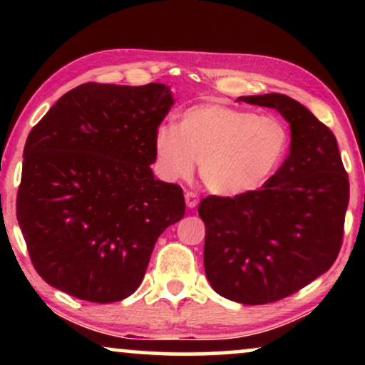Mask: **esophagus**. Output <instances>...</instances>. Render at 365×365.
I'll list each match as a JSON object with an SVG mask.
<instances>
[{"mask_svg":"<svg viewBox=\"0 0 365 365\" xmlns=\"http://www.w3.org/2000/svg\"><path fill=\"white\" fill-rule=\"evenodd\" d=\"M184 199H186V206L189 207V209H194L199 204V197H197V194L196 192H192V191H187L186 194H184Z\"/></svg>","mask_w":365,"mask_h":365,"instance_id":"34e87169","label":"esophagus"}]
</instances>
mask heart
<instances>
[{
	"instance_id": "heart-1",
	"label": "heart",
	"mask_w": 365,
	"mask_h": 365,
	"mask_svg": "<svg viewBox=\"0 0 365 365\" xmlns=\"http://www.w3.org/2000/svg\"><path fill=\"white\" fill-rule=\"evenodd\" d=\"M153 143L164 178H191L197 161L209 191L236 197L261 189L277 173L289 151V131L276 116L202 103L179 116L178 129L159 126Z\"/></svg>"
}]
</instances>
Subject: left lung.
<instances>
[{"instance_id":"1","label":"left lung","mask_w":365,"mask_h":365,"mask_svg":"<svg viewBox=\"0 0 365 365\" xmlns=\"http://www.w3.org/2000/svg\"><path fill=\"white\" fill-rule=\"evenodd\" d=\"M272 108L291 128L289 156L261 189L199 204L206 226L204 269L229 301L276 302L327 272L341 251L349 179L336 136L286 94L241 96Z\"/></svg>"}]
</instances>
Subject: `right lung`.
Wrapping results in <instances>:
<instances>
[{
    "label": "right lung",
    "instance_id": "obj_1",
    "mask_svg": "<svg viewBox=\"0 0 365 365\" xmlns=\"http://www.w3.org/2000/svg\"><path fill=\"white\" fill-rule=\"evenodd\" d=\"M173 104L161 83H84L31 129L16 217L49 286L108 304L143 282L158 237L186 212L182 189L151 169L154 133Z\"/></svg>",
    "mask_w": 365,
    "mask_h": 365
}]
</instances>
